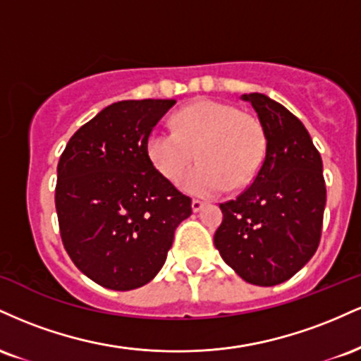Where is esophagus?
<instances>
[{
    "label": "esophagus",
    "mask_w": 361,
    "mask_h": 361,
    "mask_svg": "<svg viewBox=\"0 0 361 361\" xmlns=\"http://www.w3.org/2000/svg\"><path fill=\"white\" fill-rule=\"evenodd\" d=\"M204 207H205V204L202 200H193L192 202V210H193V212H200V210L204 209Z\"/></svg>",
    "instance_id": "34e87169"
}]
</instances>
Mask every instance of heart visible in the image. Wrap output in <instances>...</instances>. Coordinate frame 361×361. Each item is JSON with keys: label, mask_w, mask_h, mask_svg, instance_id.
<instances>
[{"label": "heart", "mask_w": 361, "mask_h": 361, "mask_svg": "<svg viewBox=\"0 0 361 361\" xmlns=\"http://www.w3.org/2000/svg\"><path fill=\"white\" fill-rule=\"evenodd\" d=\"M175 130H152L147 156L166 180L177 175L197 152L199 163L178 178L185 193L214 198L251 183L267 154V134L259 120L229 103L200 100L173 118Z\"/></svg>", "instance_id": "heart-1"}]
</instances>
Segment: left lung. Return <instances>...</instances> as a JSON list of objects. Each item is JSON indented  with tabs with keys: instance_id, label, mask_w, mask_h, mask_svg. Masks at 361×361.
I'll list each match as a JSON object with an SVG mask.
<instances>
[{
	"instance_id": "left-lung-1",
	"label": "left lung",
	"mask_w": 361,
	"mask_h": 361,
	"mask_svg": "<svg viewBox=\"0 0 361 361\" xmlns=\"http://www.w3.org/2000/svg\"><path fill=\"white\" fill-rule=\"evenodd\" d=\"M258 114L267 154L235 200L221 204L214 244L247 283L273 287L292 279L319 246L326 207L322 159L307 128L263 93L241 94Z\"/></svg>"
}]
</instances>
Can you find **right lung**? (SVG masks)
I'll return each instance as SVG.
<instances>
[{
	"label": "right lung",
	"instance_id": "right-lung-1",
	"mask_svg": "<svg viewBox=\"0 0 361 361\" xmlns=\"http://www.w3.org/2000/svg\"><path fill=\"white\" fill-rule=\"evenodd\" d=\"M175 100L111 103L69 139L57 164L62 244L94 283L134 290L163 268L192 200L157 173L147 137Z\"/></svg>",
	"mask_w": 361,
	"mask_h": 361
}]
</instances>
